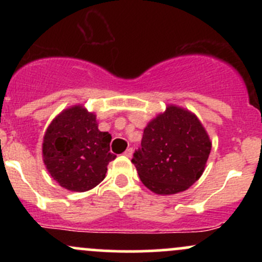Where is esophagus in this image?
<instances>
[{"label": "esophagus", "mask_w": 262, "mask_h": 262, "mask_svg": "<svg viewBox=\"0 0 262 262\" xmlns=\"http://www.w3.org/2000/svg\"><path fill=\"white\" fill-rule=\"evenodd\" d=\"M133 151H134L133 148H128V149L124 151V155L127 156V158H132V155H133Z\"/></svg>", "instance_id": "esophagus-1"}]
</instances>
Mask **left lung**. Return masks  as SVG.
<instances>
[{
    "label": "left lung",
    "instance_id": "8db88e82",
    "mask_svg": "<svg viewBox=\"0 0 262 262\" xmlns=\"http://www.w3.org/2000/svg\"><path fill=\"white\" fill-rule=\"evenodd\" d=\"M212 143L193 113L169 106L144 129L132 162L141 182L158 194L186 191L203 173Z\"/></svg>",
    "mask_w": 262,
    "mask_h": 262
}]
</instances>
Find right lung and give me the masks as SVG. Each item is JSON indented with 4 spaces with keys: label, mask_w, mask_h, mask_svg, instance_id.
<instances>
[{
    "label": "right lung",
    "mask_w": 262,
    "mask_h": 262,
    "mask_svg": "<svg viewBox=\"0 0 262 262\" xmlns=\"http://www.w3.org/2000/svg\"><path fill=\"white\" fill-rule=\"evenodd\" d=\"M112 137L98 129L96 114L82 106L62 111L48 127L43 139V160L50 176L61 187L89 191L106 177Z\"/></svg>",
    "instance_id": "obj_1"
}]
</instances>
